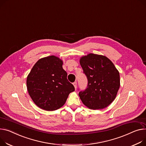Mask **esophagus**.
Returning a JSON list of instances; mask_svg holds the SVG:
<instances>
[{
	"label": "esophagus",
	"instance_id": "1",
	"mask_svg": "<svg viewBox=\"0 0 146 146\" xmlns=\"http://www.w3.org/2000/svg\"><path fill=\"white\" fill-rule=\"evenodd\" d=\"M73 86H74V87L75 89H76V88H77V83H76V82H74V83H73Z\"/></svg>",
	"mask_w": 146,
	"mask_h": 146
}]
</instances>
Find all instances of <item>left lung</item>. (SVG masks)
Returning a JSON list of instances; mask_svg holds the SVG:
<instances>
[{"mask_svg": "<svg viewBox=\"0 0 146 146\" xmlns=\"http://www.w3.org/2000/svg\"><path fill=\"white\" fill-rule=\"evenodd\" d=\"M80 64L88 80L84 92L79 93L87 108H106L115 99L120 86V74L113 62L105 56L89 53L80 59Z\"/></svg>", "mask_w": 146, "mask_h": 146, "instance_id": "8db88e82", "label": "left lung"}]
</instances>
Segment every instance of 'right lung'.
Listing matches in <instances>:
<instances>
[{
    "instance_id": "obj_1",
    "label": "right lung",
    "mask_w": 146,
    "mask_h": 146,
    "mask_svg": "<svg viewBox=\"0 0 146 146\" xmlns=\"http://www.w3.org/2000/svg\"><path fill=\"white\" fill-rule=\"evenodd\" d=\"M63 60L55 56L43 57L29 73L27 89L35 104L46 111L60 109L65 104L73 85L68 81Z\"/></svg>"
}]
</instances>
